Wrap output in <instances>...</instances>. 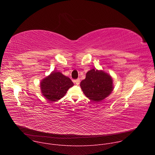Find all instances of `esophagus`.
Returning a JSON list of instances; mask_svg holds the SVG:
<instances>
[{"instance_id": "34e87169", "label": "esophagus", "mask_w": 155, "mask_h": 155, "mask_svg": "<svg viewBox=\"0 0 155 155\" xmlns=\"http://www.w3.org/2000/svg\"><path fill=\"white\" fill-rule=\"evenodd\" d=\"M74 82L77 85H78V84H80V79H79V78H78V79H77V80H75L74 81Z\"/></svg>"}]
</instances>
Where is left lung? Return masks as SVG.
<instances>
[{"label":"left lung","instance_id":"1","mask_svg":"<svg viewBox=\"0 0 155 155\" xmlns=\"http://www.w3.org/2000/svg\"><path fill=\"white\" fill-rule=\"evenodd\" d=\"M84 94L93 102H99L108 97L114 89L113 79L103 71L93 69L80 83Z\"/></svg>","mask_w":155,"mask_h":155}]
</instances>
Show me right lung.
I'll return each mask as SVG.
<instances>
[{"instance_id":"obj_1","label":"right lung","mask_w":155,"mask_h":155,"mask_svg":"<svg viewBox=\"0 0 155 155\" xmlns=\"http://www.w3.org/2000/svg\"><path fill=\"white\" fill-rule=\"evenodd\" d=\"M41 94L49 101H57L63 97L70 87L72 80L59 72H52L40 82Z\"/></svg>"}]
</instances>
